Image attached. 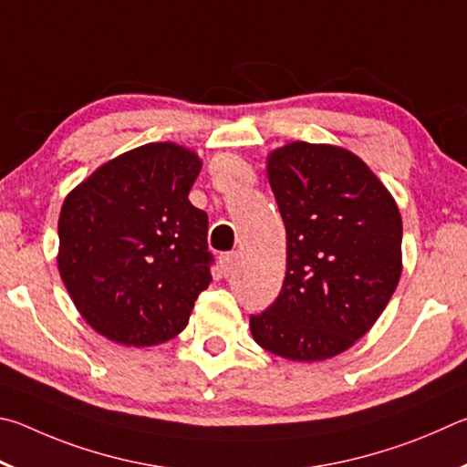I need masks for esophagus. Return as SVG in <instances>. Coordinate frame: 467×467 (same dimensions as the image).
I'll return each instance as SVG.
<instances>
[{"label":"esophagus","instance_id":"34e87169","mask_svg":"<svg viewBox=\"0 0 467 467\" xmlns=\"http://www.w3.org/2000/svg\"><path fill=\"white\" fill-rule=\"evenodd\" d=\"M219 265H221V273H223V276H229L234 273L235 265H238V252H225V254H221Z\"/></svg>","mask_w":467,"mask_h":467}]
</instances>
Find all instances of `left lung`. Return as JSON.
<instances>
[{
	"label": "left lung",
	"mask_w": 467,
	"mask_h": 467,
	"mask_svg": "<svg viewBox=\"0 0 467 467\" xmlns=\"http://www.w3.org/2000/svg\"><path fill=\"white\" fill-rule=\"evenodd\" d=\"M268 182L287 229V275L252 337L291 361L355 345L386 309L402 273V217L355 153L296 141L268 155Z\"/></svg>",
	"instance_id": "obj_1"
}]
</instances>
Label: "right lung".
Here are the masks:
<instances>
[{"label": "right lung", "mask_w": 467, "mask_h": 467, "mask_svg": "<svg viewBox=\"0 0 467 467\" xmlns=\"http://www.w3.org/2000/svg\"><path fill=\"white\" fill-rule=\"evenodd\" d=\"M192 151L147 143L98 168L63 202L59 273L84 320L129 347L174 338L209 287L207 213L188 201Z\"/></svg>", "instance_id": "obj_1"}]
</instances>
